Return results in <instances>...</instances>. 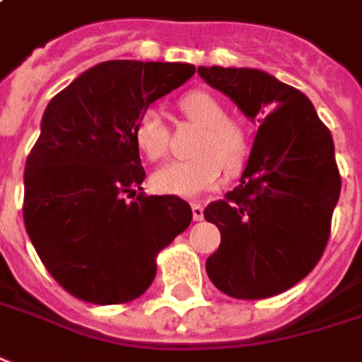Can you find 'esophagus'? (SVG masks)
Instances as JSON below:
<instances>
[{
	"mask_svg": "<svg viewBox=\"0 0 362 362\" xmlns=\"http://www.w3.org/2000/svg\"><path fill=\"white\" fill-rule=\"evenodd\" d=\"M191 211H193V219L203 221V213H205V209H203L201 203H193V205H191Z\"/></svg>",
	"mask_w": 362,
	"mask_h": 362,
	"instance_id": "esophagus-1",
	"label": "esophagus"
}]
</instances>
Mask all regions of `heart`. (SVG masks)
Returning a JSON list of instances; mask_svg holds the SVG:
<instances>
[{
	"instance_id": "1",
	"label": "heart",
	"mask_w": 362,
	"mask_h": 362,
	"mask_svg": "<svg viewBox=\"0 0 362 362\" xmlns=\"http://www.w3.org/2000/svg\"><path fill=\"white\" fill-rule=\"evenodd\" d=\"M181 111L203 127L195 145V159L171 161L151 175V189L161 195L193 199L223 181V167L237 173L243 167L249 143L243 127L227 119L225 107L207 91H191L181 99ZM133 139L137 149L159 161L167 153V129L155 109H145L135 121Z\"/></svg>"
}]
</instances>
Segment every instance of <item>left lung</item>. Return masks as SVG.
<instances>
[{"instance_id":"1","label":"left lung","mask_w":362,"mask_h":362,"mask_svg":"<svg viewBox=\"0 0 362 362\" xmlns=\"http://www.w3.org/2000/svg\"><path fill=\"white\" fill-rule=\"evenodd\" d=\"M197 74L259 123L241 183L203 213L221 231L207 275L229 297L267 299L307 277L327 247L341 195L333 137L309 97L261 69Z\"/></svg>"}]
</instances>
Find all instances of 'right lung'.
Returning a JSON list of instances; mask_svg holds the SVG:
<instances>
[{
  "label": "right lung",
  "mask_w": 362,
  "mask_h": 362,
  "mask_svg": "<svg viewBox=\"0 0 362 362\" xmlns=\"http://www.w3.org/2000/svg\"><path fill=\"white\" fill-rule=\"evenodd\" d=\"M193 74L189 63H99L45 107L25 161L23 221L41 263L77 299L119 305L141 297L157 253L193 219L181 197L143 193L133 139L143 111Z\"/></svg>",
  "instance_id": "1"
}]
</instances>
